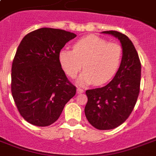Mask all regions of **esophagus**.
Listing matches in <instances>:
<instances>
[{
    "label": "esophagus",
    "mask_w": 156,
    "mask_h": 156,
    "mask_svg": "<svg viewBox=\"0 0 156 156\" xmlns=\"http://www.w3.org/2000/svg\"><path fill=\"white\" fill-rule=\"evenodd\" d=\"M83 92H84V90H83V88H80V87L77 88V93L81 94V93H83Z\"/></svg>",
    "instance_id": "obj_1"
}]
</instances>
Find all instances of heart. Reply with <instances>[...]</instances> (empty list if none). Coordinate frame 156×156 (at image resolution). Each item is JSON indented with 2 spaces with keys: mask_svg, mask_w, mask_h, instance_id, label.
Wrapping results in <instances>:
<instances>
[{
  "mask_svg": "<svg viewBox=\"0 0 156 156\" xmlns=\"http://www.w3.org/2000/svg\"><path fill=\"white\" fill-rule=\"evenodd\" d=\"M58 59L61 68L69 78H75L83 64L85 70L78 83L100 85L113 78L117 72L122 59V48L116 43L88 35L76 41L73 50H61Z\"/></svg>",
  "mask_w": 156,
  "mask_h": 156,
  "instance_id": "obj_1",
  "label": "heart"
}]
</instances>
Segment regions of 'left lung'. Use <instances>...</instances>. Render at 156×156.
<instances>
[{"label":"left lung","mask_w":156,"mask_h":156,"mask_svg":"<svg viewBox=\"0 0 156 156\" xmlns=\"http://www.w3.org/2000/svg\"><path fill=\"white\" fill-rule=\"evenodd\" d=\"M118 38L123 56L113 79L106 86L86 90L85 115L89 123L100 130L116 128L126 121L140 91L141 62L131 40L116 30L103 31Z\"/></svg>","instance_id":"obj_1"}]
</instances>
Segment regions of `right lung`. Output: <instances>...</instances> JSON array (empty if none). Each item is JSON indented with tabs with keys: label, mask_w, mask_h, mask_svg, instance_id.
<instances>
[{
	"label": "right lung",
	"mask_w": 156,
	"mask_h": 156,
	"mask_svg": "<svg viewBox=\"0 0 156 156\" xmlns=\"http://www.w3.org/2000/svg\"><path fill=\"white\" fill-rule=\"evenodd\" d=\"M77 35L40 28L25 35L13 60L11 93L19 113L36 126H48L59 118L76 94L59 62V52Z\"/></svg>",
	"instance_id": "obj_1"
}]
</instances>
